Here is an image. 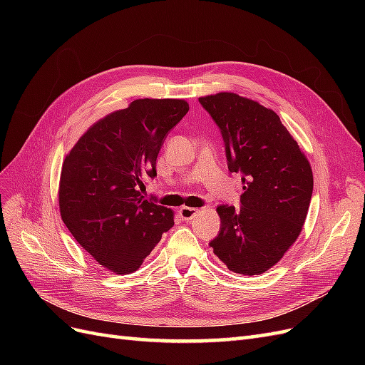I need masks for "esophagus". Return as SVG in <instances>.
Segmentation results:
<instances>
[{
  "instance_id": "esophagus-1",
  "label": "esophagus",
  "mask_w": 365,
  "mask_h": 365,
  "mask_svg": "<svg viewBox=\"0 0 365 365\" xmlns=\"http://www.w3.org/2000/svg\"><path fill=\"white\" fill-rule=\"evenodd\" d=\"M197 215H200V210L197 208H193V207H182L180 210V216L182 220H192L193 217H196Z\"/></svg>"
}]
</instances>
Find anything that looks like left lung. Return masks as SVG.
I'll return each instance as SVG.
<instances>
[{
	"label": "left lung",
	"instance_id": "left-lung-1",
	"mask_svg": "<svg viewBox=\"0 0 365 365\" xmlns=\"http://www.w3.org/2000/svg\"><path fill=\"white\" fill-rule=\"evenodd\" d=\"M200 103L222 134L228 170L244 184L240 210L216 208L220 230L210 247L230 271L259 275L300 235L314 190L311 164L272 109L235 93Z\"/></svg>",
	"mask_w": 365,
	"mask_h": 365
}]
</instances>
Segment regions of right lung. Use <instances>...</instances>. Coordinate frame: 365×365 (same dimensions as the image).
I'll return each mask as SVG.
<instances>
[{"label":"right lung","instance_id":"obj_1","mask_svg":"<svg viewBox=\"0 0 365 365\" xmlns=\"http://www.w3.org/2000/svg\"><path fill=\"white\" fill-rule=\"evenodd\" d=\"M189 111L181 98H138L88 129L63 160L59 210L79 245L108 271L140 268L173 227V212L143 200L165 135Z\"/></svg>","mask_w":365,"mask_h":365}]
</instances>
